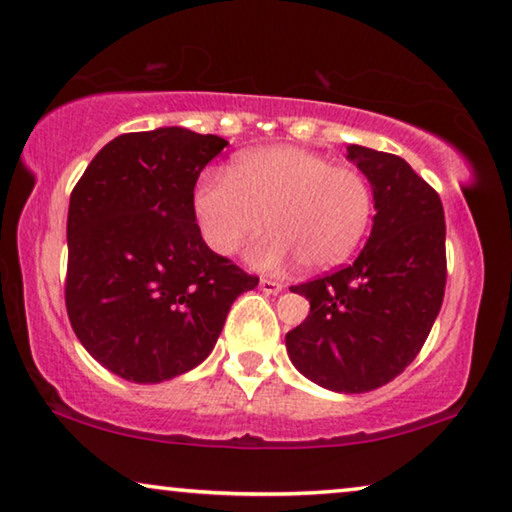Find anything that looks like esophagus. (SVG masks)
I'll use <instances>...</instances> for the list:
<instances>
[{"mask_svg": "<svg viewBox=\"0 0 512 512\" xmlns=\"http://www.w3.org/2000/svg\"><path fill=\"white\" fill-rule=\"evenodd\" d=\"M259 290L264 294H278L283 292V283H278V280H271V278H262L259 280Z\"/></svg>", "mask_w": 512, "mask_h": 512, "instance_id": "1", "label": "esophagus"}]
</instances>
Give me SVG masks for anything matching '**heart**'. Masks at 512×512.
<instances>
[{"instance_id":"obj_1","label":"heart","mask_w":512,"mask_h":512,"mask_svg":"<svg viewBox=\"0 0 512 512\" xmlns=\"http://www.w3.org/2000/svg\"><path fill=\"white\" fill-rule=\"evenodd\" d=\"M373 208L362 171L285 143L239 155L225 176H204L192 194L201 239L215 255H234L264 218L271 232L250 250L259 269L297 259L301 269L325 271L345 262L369 232Z\"/></svg>"}]
</instances>
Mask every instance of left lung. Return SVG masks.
<instances>
[{"label": "left lung", "mask_w": 512, "mask_h": 512, "mask_svg": "<svg viewBox=\"0 0 512 512\" xmlns=\"http://www.w3.org/2000/svg\"><path fill=\"white\" fill-rule=\"evenodd\" d=\"M376 201L355 262L292 292L311 313L287 331L292 364L331 392L383 387L422 350L445 294V215L438 192L399 155L348 146Z\"/></svg>", "instance_id": "obj_1"}]
</instances>
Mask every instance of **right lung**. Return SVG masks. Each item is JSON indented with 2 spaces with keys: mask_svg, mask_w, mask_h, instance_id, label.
I'll use <instances>...</instances> for the list:
<instances>
[{
  "mask_svg": "<svg viewBox=\"0 0 512 512\" xmlns=\"http://www.w3.org/2000/svg\"><path fill=\"white\" fill-rule=\"evenodd\" d=\"M227 146L183 127L120 134L69 199L67 301L83 348L115 376L162 383L211 355L229 308L255 290L201 239L192 194Z\"/></svg>",
  "mask_w": 512,
  "mask_h": 512,
  "instance_id": "obj_1",
  "label": "right lung"
}]
</instances>
